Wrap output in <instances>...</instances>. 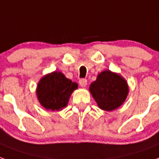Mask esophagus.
Returning a JSON list of instances; mask_svg holds the SVG:
<instances>
[{"label": "esophagus", "instance_id": "34e87169", "mask_svg": "<svg viewBox=\"0 0 159 159\" xmlns=\"http://www.w3.org/2000/svg\"><path fill=\"white\" fill-rule=\"evenodd\" d=\"M80 85L82 88H84L87 85V80H85V79H81L80 80Z\"/></svg>", "mask_w": 159, "mask_h": 159}]
</instances>
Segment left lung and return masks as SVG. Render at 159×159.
<instances>
[{
  "label": "left lung",
  "instance_id": "obj_1",
  "mask_svg": "<svg viewBox=\"0 0 159 159\" xmlns=\"http://www.w3.org/2000/svg\"><path fill=\"white\" fill-rule=\"evenodd\" d=\"M89 89L99 109L104 111L119 108L126 100L129 90L126 80L109 70L99 73Z\"/></svg>",
  "mask_w": 159,
  "mask_h": 159
}]
</instances>
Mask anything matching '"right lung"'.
Here are the masks:
<instances>
[{
	"mask_svg": "<svg viewBox=\"0 0 159 159\" xmlns=\"http://www.w3.org/2000/svg\"><path fill=\"white\" fill-rule=\"evenodd\" d=\"M77 89L78 84L60 71H53L40 79L35 92L39 103L45 109L59 111L67 106L71 94Z\"/></svg>",
	"mask_w": 159,
	"mask_h": 159,
	"instance_id": "obj_1",
	"label": "right lung"
}]
</instances>
